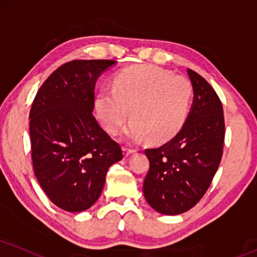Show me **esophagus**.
I'll list each match as a JSON object with an SVG mask.
<instances>
[{
  "mask_svg": "<svg viewBox=\"0 0 257 257\" xmlns=\"http://www.w3.org/2000/svg\"><path fill=\"white\" fill-rule=\"evenodd\" d=\"M123 151H125V156H130L131 154L136 153V149H131V148L125 147V148H123Z\"/></svg>",
  "mask_w": 257,
  "mask_h": 257,
  "instance_id": "34e87169",
  "label": "esophagus"
}]
</instances>
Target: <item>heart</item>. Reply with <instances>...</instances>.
<instances>
[{
    "label": "heart",
    "instance_id": "b5f03b06",
    "mask_svg": "<svg viewBox=\"0 0 257 257\" xmlns=\"http://www.w3.org/2000/svg\"><path fill=\"white\" fill-rule=\"evenodd\" d=\"M193 96L192 82L155 65H135L115 76L113 89L101 90L96 110L110 134L125 131L127 141L162 143L173 138L185 123Z\"/></svg>",
    "mask_w": 257,
    "mask_h": 257
}]
</instances>
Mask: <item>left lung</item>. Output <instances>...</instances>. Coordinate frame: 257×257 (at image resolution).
I'll list each match as a JSON object with an SVG mask.
<instances>
[{"mask_svg":"<svg viewBox=\"0 0 257 257\" xmlns=\"http://www.w3.org/2000/svg\"><path fill=\"white\" fill-rule=\"evenodd\" d=\"M194 102L183 127L158 148L147 149L150 168L143 193L149 205L168 216L191 210L211 186L223 156L225 122L216 90L188 69Z\"/></svg>","mask_w":257,"mask_h":257,"instance_id":"8db88e82","label":"left lung"}]
</instances>
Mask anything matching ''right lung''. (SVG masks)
<instances>
[{"label": "right lung", "mask_w": 257, "mask_h": 257, "mask_svg": "<svg viewBox=\"0 0 257 257\" xmlns=\"http://www.w3.org/2000/svg\"><path fill=\"white\" fill-rule=\"evenodd\" d=\"M112 59H76L41 84L30 112L34 174L47 198L68 212L99 199L106 174L123 157L121 147L95 119V83Z\"/></svg>", "instance_id": "right-lung-1"}]
</instances>
